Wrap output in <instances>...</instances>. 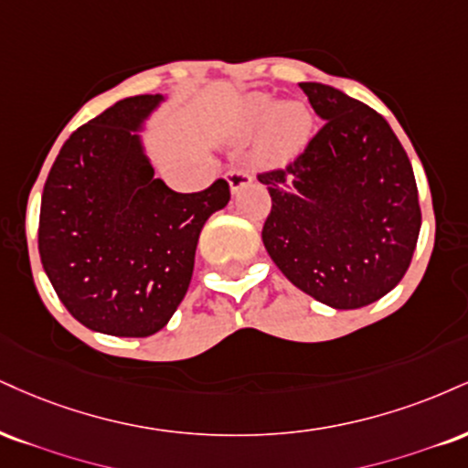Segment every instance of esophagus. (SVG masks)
Segmentation results:
<instances>
[{
	"instance_id": "obj_1",
	"label": "esophagus",
	"mask_w": 468,
	"mask_h": 468,
	"mask_svg": "<svg viewBox=\"0 0 468 468\" xmlns=\"http://www.w3.org/2000/svg\"><path fill=\"white\" fill-rule=\"evenodd\" d=\"M227 180L230 185V191H239L241 187H246V185L252 183V174L249 170H244V167H233V170L227 172Z\"/></svg>"
}]
</instances>
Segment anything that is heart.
<instances>
[{"label": "heart", "mask_w": 468, "mask_h": 468, "mask_svg": "<svg viewBox=\"0 0 468 468\" xmlns=\"http://www.w3.org/2000/svg\"><path fill=\"white\" fill-rule=\"evenodd\" d=\"M266 119L269 122L259 144V154L263 161L285 163L305 148L309 133H312V112L307 111V106L298 102L277 106V102L266 95L246 100L244 120L250 128L259 126Z\"/></svg>", "instance_id": "heart-1"}]
</instances>
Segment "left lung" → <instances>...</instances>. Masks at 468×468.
<instances>
[{
    "label": "left lung",
    "instance_id": "left-lung-1",
    "mask_svg": "<svg viewBox=\"0 0 468 468\" xmlns=\"http://www.w3.org/2000/svg\"><path fill=\"white\" fill-rule=\"evenodd\" d=\"M323 126L283 167L257 174L272 198L261 239L298 290L335 309L386 296L420 230L412 163L390 123L323 82H301Z\"/></svg>",
    "mask_w": 468,
    "mask_h": 468
}]
</instances>
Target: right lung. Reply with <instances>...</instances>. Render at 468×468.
<instances>
[{"mask_svg":"<svg viewBox=\"0 0 468 468\" xmlns=\"http://www.w3.org/2000/svg\"><path fill=\"white\" fill-rule=\"evenodd\" d=\"M161 95L120 100L71 133L45 180L38 255L78 323L145 337L187 294L202 224L229 205L224 178L178 194L154 178L133 131Z\"/></svg>","mask_w":468,"mask_h":468,"instance_id":"right-lung-1","label":"right lung"}]
</instances>
